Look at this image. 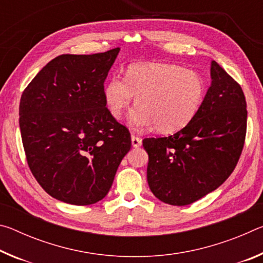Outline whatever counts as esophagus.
Returning a JSON list of instances; mask_svg holds the SVG:
<instances>
[{
    "label": "esophagus",
    "mask_w": 263,
    "mask_h": 263,
    "mask_svg": "<svg viewBox=\"0 0 263 263\" xmlns=\"http://www.w3.org/2000/svg\"><path fill=\"white\" fill-rule=\"evenodd\" d=\"M131 142H132L133 147L137 148V147H139V146H141L142 140H141V138L137 137V136H135V135H132V136H131Z\"/></svg>",
    "instance_id": "esophagus-1"
}]
</instances>
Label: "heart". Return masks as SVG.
<instances>
[{"mask_svg": "<svg viewBox=\"0 0 263 263\" xmlns=\"http://www.w3.org/2000/svg\"><path fill=\"white\" fill-rule=\"evenodd\" d=\"M205 84L194 70L169 64H133L125 79L111 78L104 87V102L110 115L121 119L136 96L131 124L174 133L188 125L203 103Z\"/></svg>", "mask_w": 263, "mask_h": 263, "instance_id": "1", "label": "heart"}]
</instances>
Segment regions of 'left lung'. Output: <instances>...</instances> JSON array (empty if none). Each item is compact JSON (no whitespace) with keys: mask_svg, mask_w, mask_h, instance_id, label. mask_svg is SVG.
<instances>
[{"mask_svg":"<svg viewBox=\"0 0 263 263\" xmlns=\"http://www.w3.org/2000/svg\"><path fill=\"white\" fill-rule=\"evenodd\" d=\"M211 86L197 115L175 135L145 138L147 182L155 197L183 206L216 190L232 174L247 127L241 87L211 61Z\"/></svg>","mask_w":263,"mask_h":263,"instance_id":"left-lung-1","label":"left lung"}]
</instances>
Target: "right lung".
I'll use <instances>...</instances> for the list:
<instances>
[{"mask_svg": "<svg viewBox=\"0 0 263 263\" xmlns=\"http://www.w3.org/2000/svg\"><path fill=\"white\" fill-rule=\"evenodd\" d=\"M119 51L57 57L22 94L28 164L42 188L61 202L89 205L103 199L131 148L130 132L104 102V81Z\"/></svg>", "mask_w": 263, "mask_h": 263, "instance_id": "add662e5", "label": "right lung"}]
</instances>
